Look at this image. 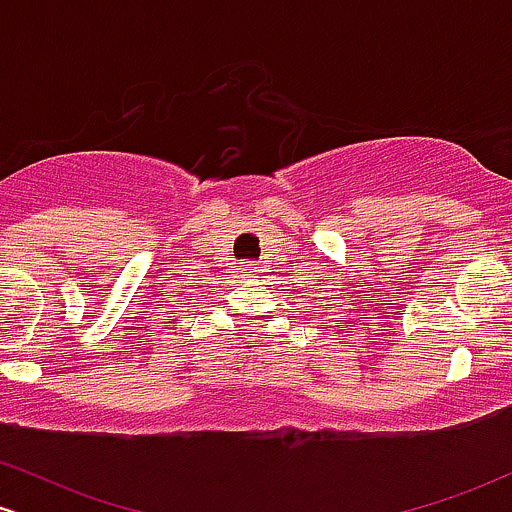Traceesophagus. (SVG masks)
Instances as JSON below:
<instances>
[{"mask_svg":"<svg viewBox=\"0 0 512 512\" xmlns=\"http://www.w3.org/2000/svg\"><path fill=\"white\" fill-rule=\"evenodd\" d=\"M257 274H260V267H257V264H245V267H243L245 279H255Z\"/></svg>","mask_w":512,"mask_h":512,"instance_id":"34e87169","label":"esophagus"}]
</instances>
